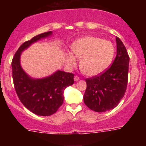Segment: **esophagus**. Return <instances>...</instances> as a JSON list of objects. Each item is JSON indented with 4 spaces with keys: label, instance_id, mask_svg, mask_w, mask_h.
I'll use <instances>...</instances> for the list:
<instances>
[{
    "label": "esophagus",
    "instance_id": "1",
    "mask_svg": "<svg viewBox=\"0 0 146 146\" xmlns=\"http://www.w3.org/2000/svg\"><path fill=\"white\" fill-rule=\"evenodd\" d=\"M74 81H75V82H77V81L80 80V77H78V76H74Z\"/></svg>",
    "mask_w": 146,
    "mask_h": 146
}]
</instances>
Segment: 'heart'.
Returning a JSON list of instances; mask_svg holds the SVG:
<instances>
[{"label":"heart","instance_id":"b5f03b06","mask_svg":"<svg viewBox=\"0 0 146 146\" xmlns=\"http://www.w3.org/2000/svg\"><path fill=\"white\" fill-rule=\"evenodd\" d=\"M72 50L73 53H66L67 64L73 66L77 61L75 56L81 58L80 69L88 76H96L104 72L111 64L115 52L111 42L94 36L76 40L72 44Z\"/></svg>","mask_w":146,"mask_h":146}]
</instances>
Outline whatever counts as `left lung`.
I'll return each mask as SVG.
<instances>
[{"label":"left lung","mask_w":146,"mask_h":146,"mask_svg":"<svg viewBox=\"0 0 146 146\" xmlns=\"http://www.w3.org/2000/svg\"><path fill=\"white\" fill-rule=\"evenodd\" d=\"M115 39L117 55L111 66L102 74L86 80L83 100L88 108L98 113L115 108L127 87L129 57L123 42L118 37Z\"/></svg>","instance_id":"obj_1"}]
</instances>
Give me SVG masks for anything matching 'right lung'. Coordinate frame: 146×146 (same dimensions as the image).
Returning <instances> with one entry per match:
<instances>
[{"mask_svg":"<svg viewBox=\"0 0 146 146\" xmlns=\"http://www.w3.org/2000/svg\"><path fill=\"white\" fill-rule=\"evenodd\" d=\"M52 35V31L38 34L19 47L11 62L12 77L15 91L23 104L34 114L48 116L57 112L64 102V91L74 83V74L58 70L52 75L33 79L20 65L23 51L41 38Z\"/></svg>","mask_w":146,"mask_h":146,"instance_id":"obj_1","label":"right lung"}]
</instances>
